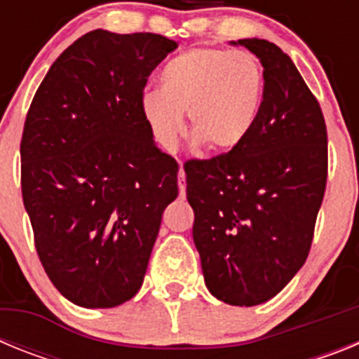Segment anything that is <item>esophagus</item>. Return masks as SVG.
I'll return each mask as SVG.
<instances>
[{"instance_id": "1", "label": "esophagus", "mask_w": 359, "mask_h": 359, "mask_svg": "<svg viewBox=\"0 0 359 359\" xmlns=\"http://www.w3.org/2000/svg\"><path fill=\"white\" fill-rule=\"evenodd\" d=\"M177 187H180V196L185 198L187 182H185V170H183V167H180V174H177Z\"/></svg>"}]
</instances>
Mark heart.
Segmentation results:
<instances>
[{
  "label": "heart",
  "instance_id": "heart-1",
  "mask_svg": "<svg viewBox=\"0 0 359 359\" xmlns=\"http://www.w3.org/2000/svg\"><path fill=\"white\" fill-rule=\"evenodd\" d=\"M264 102V72L253 53L190 48L160 72V91H145L140 113L160 147L172 151L187 113L192 140L212 154L236 151L252 135Z\"/></svg>",
  "mask_w": 359,
  "mask_h": 359
}]
</instances>
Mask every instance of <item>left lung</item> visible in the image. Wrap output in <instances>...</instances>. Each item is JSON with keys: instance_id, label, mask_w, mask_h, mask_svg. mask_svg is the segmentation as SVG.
<instances>
[{"instance_id": "left-lung-1", "label": "left lung", "mask_w": 359, "mask_h": 359, "mask_svg": "<svg viewBox=\"0 0 359 359\" xmlns=\"http://www.w3.org/2000/svg\"><path fill=\"white\" fill-rule=\"evenodd\" d=\"M264 68V102L236 151L185 163L205 284L230 306H259L304 266L327 182V129L290 55L239 39Z\"/></svg>"}]
</instances>
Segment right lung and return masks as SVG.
<instances>
[{
	"instance_id": "right-lung-1",
	"label": "right lung",
	"mask_w": 359,
	"mask_h": 359,
	"mask_svg": "<svg viewBox=\"0 0 359 359\" xmlns=\"http://www.w3.org/2000/svg\"><path fill=\"white\" fill-rule=\"evenodd\" d=\"M176 41L93 30L57 57L21 138V192L39 261L69 302L107 309L142 287L177 163L140 113Z\"/></svg>"
}]
</instances>
